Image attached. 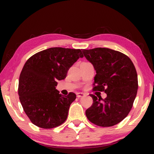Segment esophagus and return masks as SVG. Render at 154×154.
Here are the masks:
<instances>
[{"mask_svg": "<svg viewBox=\"0 0 154 154\" xmlns=\"http://www.w3.org/2000/svg\"><path fill=\"white\" fill-rule=\"evenodd\" d=\"M77 97L79 98H81L82 97H84L85 95V93H83V92H77Z\"/></svg>", "mask_w": 154, "mask_h": 154, "instance_id": "obj_1", "label": "esophagus"}]
</instances>
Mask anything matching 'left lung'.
<instances>
[{
  "label": "left lung",
  "mask_w": 154,
  "mask_h": 154,
  "mask_svg": "<svg viewBox=\"0 0 154 154\" xmlns=\"http://www.w3.org/2000/svg\"><path fill=\"white\" fill-rule=\"evenodd\" d=\"M93 65L94 90L104 91V100L90 94L92 105L85 111L91 123L111 127L123 121L131 110L138 89L137 74L131 60L121 52L105 48L83 50Z\"/></svg>",
  "instance_id": "obj_1"
}]
</instances>
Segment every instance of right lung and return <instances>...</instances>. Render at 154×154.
<instances>
[{"mask_svg":"<svg viewBox=\"0 0 154 154\" xmlns=\"http://www.w3.org/2000/svg\"><path fill=\"white\" fill-rule=\"evenodd\" d=\"M80 57V49L50 48L31 56L25 63L19 80L18 94L24 112L33 124L50 129L62 125L68 116L70 105L76 98L56 89L57 81Z\"/></svg>","mask_w":154,"mask_h":154,"instance_id":"right-lung-1","label":"right lung"}]
</instances>
